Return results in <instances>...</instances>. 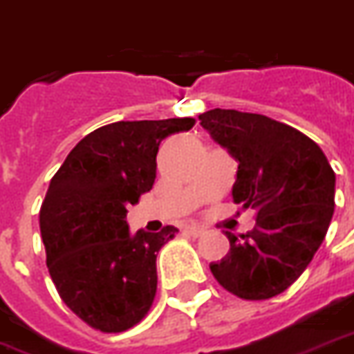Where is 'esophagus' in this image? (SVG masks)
<instances>
[{"instance_id":"34e87169","label":"esophagus","mask_w":354,"mask_h":354,"mask_svg":"<svg viewBox=\"0 0 354 354\" xmlns=\"http://www.w3.org/2000/svg\"><path fill=\"white\" fill-rule=\"evenodd\" d=\"M184 234H187V236H193V238H201L206 234V230L201 229V227H187V229H184Z\"/></svg>"}]
</instances>
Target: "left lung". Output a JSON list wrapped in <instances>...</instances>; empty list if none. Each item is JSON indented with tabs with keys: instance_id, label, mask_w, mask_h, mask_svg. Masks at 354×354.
<instances>
[{
	"instance_id": "1",
	"label": "left lung",
	"mask_w": 354,
	"mask_h": 354,
	"mask_svg": "<svg viewBox=\"0 0 354 354\" xmlns=\"http://www.w3.org/2000/svg\"><path fill=\"white\" fill-rule=\"evenodd\" d=\"M198 120L238 161L234 203L257 210L255 229L240 238L225 232L230 250L210 264L212 274L243 300L277 297L326 236L336 174L310 137L268 116L214 109Z\"/></svg>"
}]
</instances>
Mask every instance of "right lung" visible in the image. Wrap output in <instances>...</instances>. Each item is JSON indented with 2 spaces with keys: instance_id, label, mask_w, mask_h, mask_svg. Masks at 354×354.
Masks as SVG:
<instances>
[{
  "instance_id": "right-lung-1",
  "label": "right lung",
  "mask_w": 354,
  "mask_h": 354,
  "mask_svg": "<svg viewBox=\"0 0 354 354\" xmlns=\"http://www.w3.org/2000/svg\"><path fill=\"white\" fill-rule=\"evenodd\" d=\"M193 125V118L103 125L50 180L39 214L46 266L67 308L95 330L124 332L150 311L157 253L178 229L131 234L127 204L156 182L161 140Z\"/></svg>"
}]
</instances>
